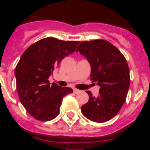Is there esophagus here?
Segmentation results:
<instances>
[{"label": "esophagus", "mask_w": 150, "mask_h": 150, "mask_svg": "<svg viewBox=\"0 0 150 150\" xmlns=\"http://www.w3.org/2000/svg\"><path fill=\"white\" fill-rule=\"evenodd\" d=\"M80 91H81L80 90L76 89V88H74V94H78V93H79Z\"/></svg>", "instance_id": "obj_1"}]
</instances>
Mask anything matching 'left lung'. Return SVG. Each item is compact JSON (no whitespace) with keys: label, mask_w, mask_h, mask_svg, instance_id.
Returning <instances> with one entry per match:
<instances>
[{"label":"left lung","mask_w":150,"mask_h":150,"mask_svg":"<svg viewBox=\"0 0 150 150\" xmlns=\"http://www.w3.org/2000/svg\"><path fill=\"white\" fill-rule=\"evenodd\" d=\"M76 52L91 64V79L100 86L98 97L89 96L81 107L83 116L95 122H105L120 112L125 101L130 86L128 63L121 52L105 40L83 41Z\"/></svg>","instance_id":"left-lung-1"}]
</instances>
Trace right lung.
Returning a JSON list of instances; mask_svg holds the SVG:
<instances>
[{
    "label": "right lung",
    "instance_id": "add662e5",
    "mask_svg": "<svg viewBox=\"0 0 150 150\" xmlns=\"http://www.w3.org/2000/svg\"><path fill=\"white\" fill-rule=\"evenodd\" d=\"M79 41L46 38L30 46L15 69L16 89L24 107L40 121H50L59 114L64 96L72 88L50 84L49 77L64 58L76 50Z\"/></svg>",
    "mask_w": 150,
    "mask_h": 150
}]
</instances>
